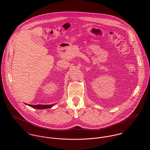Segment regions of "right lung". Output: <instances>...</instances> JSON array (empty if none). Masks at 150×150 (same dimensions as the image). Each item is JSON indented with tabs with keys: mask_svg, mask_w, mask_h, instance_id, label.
Wrapping results in <instances>:
<instances>
[{
	"mask_svg": "<svg viewBox=\"0 0 150 150\" xmlns=\"http://www.w3.org/2000/svg\"><path fill=\"white\" fill-rule=\"evenodd\" d=\"M55 104L53 105H28V106L30 107L36 108V109H44V108H48L52 107Z\"/></svg>",
	"mask_w": 150,
	"mask_h": 150,
	"instance_id": "add662e5",
	"label": "right lung"
}]
</instances>
